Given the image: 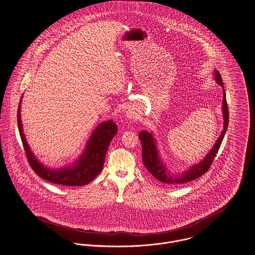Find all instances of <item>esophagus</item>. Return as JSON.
<instances>
[{
	"label": "esophagus",
	"instance_id": "esophagus-1",
	"mask_svg": "<svg viewBox=\"0 0 255 255\" xmlns=\"http://www.w3.org/2000/svg\"><path fill=\"white\" fill-rule=\"evenodd\" d=\"M127 117H128V119H129V120H134L135 118H137V114H136V112L134 111L133 108H129V109L127 111Z\"/></svg>",
	"mask_w": 255,
	"mask_h": 255
}]
</instances>
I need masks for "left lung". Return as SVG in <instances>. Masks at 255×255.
Returning a JSON list of instances; mask_svg holds the SVG:
<instances>
[{
	"mask_svg": "<svg viewBox=\"0 0 255 255\" xmlns=\"http://www.w3.org/2000/svg\"><path fill=\"white\" fill-rule=\"evenodd\" d=\"M213 78L215 82L221 86L223 89V99H222V113H223V130L221 131L219 137L214 143L213 147L210 149L208 155L204 158L203 161H201L196 164L191 165L185 171L178 173V174H173L171 171L165 166L164 162L162 160L156 139L154 138V134L152 132L142 130L139 132V138L141 141L142 145V161L148 171L160 182L166 185H176V184H182L189 181H192L194 179H197L201 177L204 173H206L209 170V166L211 162H213L214 157L216 156L219 147L222 143V140L224 138V135L226 133L228 124H229V111H228V106H227V101H226V93L224 91L223 87V82L220 76V73L217 70H214L213 72Z\"/></svg>",
	"mask_w": 255,
	"mask_h": 255,
	"instance_id": "left-lung-1",
	"label": "left lung"
}]
</instances>
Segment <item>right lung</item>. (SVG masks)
I'll return each mask as SVG.
<instances>
[{
	"label": "right lung",
	"instance_id": "obj_1",
	"mask_svg": "<svg viewBox=\"0 0 255 255\" xmlns=\"http://www.w3.org/2000/svg\"><path fill=\"white\" fill-rule=\"evenodd\" d=\"M22 98V97H21ZM21 99L17 110L18 130L23 143L27 160L32 169L43 179L51 183L65 186H84L93 180L103 168L106 153L111 140L118 132L117 125L112 121L99 124L93 130L82 155L70 165L61 168H50L44 165L31 151L21 123Z\"/></svg>",
	"mask_w": 255,
	"mask_h": 255
}]
</instances>
